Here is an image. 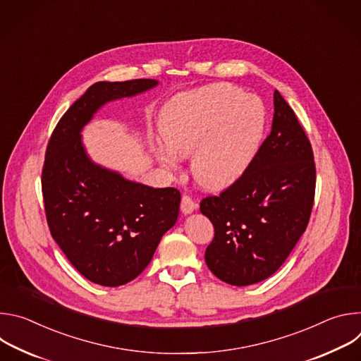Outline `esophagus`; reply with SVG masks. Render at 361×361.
<instances>
[{
  "label": "esophagus",
  "instance_id": "obj_1",
  "mask_svg": "<svg viewBox=\"0 0 361 361\" xmlns=\"http://www.w3.org/2000/svg\"><path fill=\"white\" fill-rule=\"evenodd\" d=\"M180 207H181V212L184 214H190V213H192L197 209V204H195V201L188 194H184L181 197V205H180Z\"/></svg>",
  "mask_w": 361,
  "mask_h": 361
}]
</instances>
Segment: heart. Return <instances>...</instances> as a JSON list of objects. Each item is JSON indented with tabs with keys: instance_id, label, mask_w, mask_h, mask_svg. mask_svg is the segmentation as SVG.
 <instances>
[{
	"instance_id": "b5f03b06",
	"label": "heart",
	"mask_w": 361,
	"mask_h": 361,
	"mask_svg": "<svg viewBox=\"0 0 361 361\" xmlns=\"http://www.w3.org/2000/svg\"><path fill=\"white\" fill-rule=\"evenodd\" d=\"M266 110L259 98L231 84L192 91L164 110L161 134L167 144L156 156L167 169L178 156H191L194 178L205 188L233 184L250 166L263 138Z\"/></svg>"
}]
</instances>
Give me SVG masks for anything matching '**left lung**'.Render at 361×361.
I'll return each mask as SVG.
<instances>
[{
    "mask_svg": "<svg viewBox=\"0 0 361 361\" xmlns=\"http://www.w3.org/2000/svg\"><path fill=\"white\" fill-rule=\"evenodd\" d=\"M314 192L310 140L276 90L271 133L250 166L219 195L200 202V212L214 226L204 255L207 267L238 287L269 279L305 231Z\"/></svg>",
    "mask_w": 361,
    "mask_h": 361,
    "instance_id": "8db88e82",
    "label": "left lung"
}]
</instances>
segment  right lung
I'll use <instances>...</instances> for the list:
<instances>
[{"mask_svg": "<svg viewBox=\"0 0 361 361\" xmlns=\"http://www.w3.org/2000/svg\"><path fill=\"white\" fill-rule=\"evenodd\" d=\"M159 82L92 84L66 111L47 145L41 188L51 235L87 280L118 287L142 273L161 237L177 221L181 194L152 188L94 164L80 131L106 102Z\"/></svg>", "mask_w": 361, "mask_h": 361, "instance_id": "add662e5", "label": "right lung"}]
</instances>
